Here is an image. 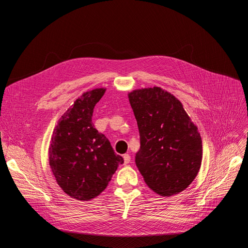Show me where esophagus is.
I'll list each match as a JSON object with an SVG mask.
<instances>
[{
    "instance_id": "obj_1",
    "label": "esophagus",
    "mask_w": 248,
    "mask_h": 248,
    "mask_svg": "<svg viewBox=\"0 0 248 248\" xmlns=\"http://www.w3.org/2000/svg\"><path fill=\"white\" fill-rule=\"evenodd\" d=\"M124 165L128 164L129 162H131V155H129L128 154H124Z\"/></svg>"
}]
</instances>
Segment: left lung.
I'll use <instances>...</instances> for the list:
<instances>
[{
  "instance_id": "left-lung-1",
  "label": "left lung",
  "mask_w": 248,
  "mask_h": 248,
  "mask_svg": "<svg viewBox=\"0 0 248 248\" xmlns=\"http://www.w3.org/2000/svg\"><path fill=\"white\" fill-rule=\"evenodd\" d=\"M128 99L140 148L136 165L147 185L162 196L185 190L202 162V140L183 106L161 87L134 90Z\"/></svg>"
}]
</instances>
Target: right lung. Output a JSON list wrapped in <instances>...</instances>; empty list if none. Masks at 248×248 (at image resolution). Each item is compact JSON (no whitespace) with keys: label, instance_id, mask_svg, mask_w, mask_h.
<instances>
[{"label":"right lung","instance_id":"add662e5","mask_svg":"<svg viewBox=\"0 0 248 248\" xmlns=\"http://www.w3.org/2000/svg\"><path fill=\"white\" fill-rule=\"evenodd\" d=\"M104 91H87L75 100L55 126L49 147V164L57 184L80 201L98 196L124 163L93 123V108Z\"/></svg>","mask_w":248,"mask_h":248}]
</instances>
